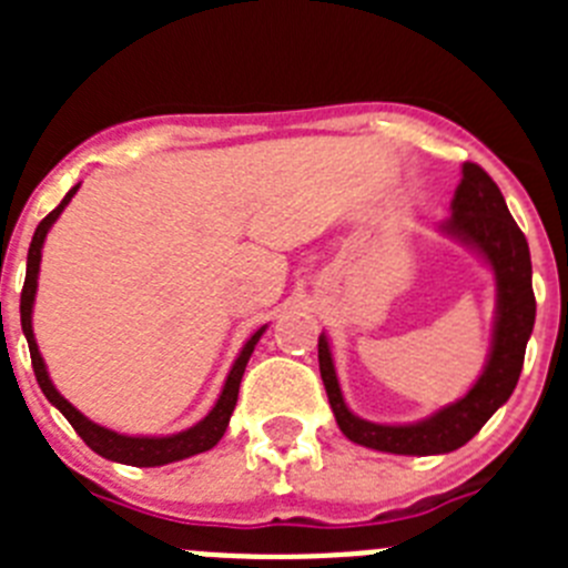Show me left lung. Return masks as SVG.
<instances>
[{"label": "left lung", "mask_w": 568, "mask_h": 568, "mask_svg": "<svg viewBox=\"0 0 568 568\" xmlns=\"http://www.w3.org/2000/svg\"><path fill=\"white\" fill-rule=\"evenodd\" d=\"M449 239L475 250L495 273V324H491L489 358L480 378L455 404L440 406L429 418L415 424H375L346 406L335 375L327 335H318L321 381L341 433L353 444L393 455H446L480 433V426L498 413L518 386L524 369L526 341L535 327V293H531V258L526 235L511 219L504 193L478 164H464V179L453 199V215L438 224Z\"/></svg>", "instance_id": "obj_1"}]
</instances>
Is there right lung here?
Instances as JSON below:
<instances>
[{
	"label": "right lung",
	"mask_w": 568,
	"mask_h": 568,
	"mask_svg": "<svg viewBox=\"0 0 568 568\" xmlns=\"http://www.w3.org/2000/svg\"><path fill=\"white\" fill-rule=\"evenodd\" d=\"M77 190H79V184L70 190L68 195H64L62 204H59L53 213H48L42 222H39L37 233H33V241H30L28 273H24L22 301H19L22 333H24V338H28L30 361H33V373H37V381H39V386H42L44 398H48L50 404L57 406L59 413L70 420V426L77 429L79 438H82L84 444L93 449V453L102 455V458H108V460H115V464L164 466V464H173V460H184V458H193V455H199V453H207V449H213V446L222 440V435L227 433L230 415H233L235 400H239V386H241V375H244V366H247L255 344H258V338L264 335V329L267 327L255 329V333L247 338V344L241 346L239 358H235V364L230 366V375H227V381H224V389H222V395H219V400H215V406L210 409L207 415H204L202 420H199V424L190 426V429H184V433L162 435V438H155V435H122V433H113V429H108V426H99V424H93L90 418H84L77 406L70 404L68 398H62L57 386H53V381H50V375H48V366H44V358L37 346V335H33V301H37L39 264H42L44 239H48L50 227H53L59 215H62V210L68 207L70 199L77 195Z\"/></svg>",
	"instance_id": "right-lung-1"
}]
</instances>
